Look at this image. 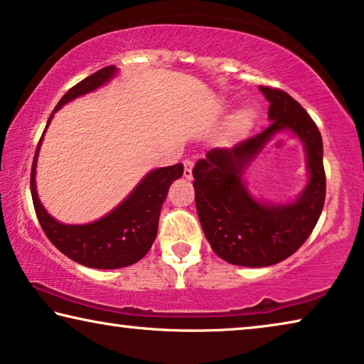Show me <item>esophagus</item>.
Instances as JSON below:
<instances>
[{
	"mask_svg": "<svg viewBox=\"0 0 364 364\" xmlns=\"http://www.w3.org/2000/svg\"><path fill=\"white\" fill-rule=\"evenodd\" d=\"M184 171H183V176L184 178H188V180H191L193 178V166H194V164L191 160H184Z\"/></svg>",
	"mask_w": 364,
	"mask_h": 364,
	"instance_id": "esophagus-1",
	"label": "esophagus"
}]
</instances>
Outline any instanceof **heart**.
Wrapping results in <instances>:
<instances>
[{
	"label": "heart",
	"instance_id": "1",
	"mask_svg": "<svg viewBox=\"0 0 364 364\" xmlns=\"http://www.w3.org/2000/svg\"><path fill=\"white\" fill-rule=\"evenodd\" d=\"M252 124H253V112L250 109H247V107H243V109L237 111L234 114L230 127L235 134H242V132H247V130L252 127Z\"/></svg>",
	"mask_w": 364,
	"mask_h": 364
}]
</instances>
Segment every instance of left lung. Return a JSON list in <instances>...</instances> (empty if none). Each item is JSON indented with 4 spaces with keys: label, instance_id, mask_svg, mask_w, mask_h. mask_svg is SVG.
I'll list each match as a JSON object with an SVG mask.
<instances>
[{
    "label": "left lung",
    "instance_id": "8db88e82",
    "mask_svg": "<svg viewBox=\"0 0 364 364\" xmlns=\"http://www.w3.org/2000/svg\"><path fill=\"white\" fill-rule=\"evenodd\" d=\"M269 102V127L234 149H213L193 168L194 199L204 235L217 257L238 267L263 268L283 262L312 234L325 200L322 135L296 100L259 86ZM291 132L306 151L308 183L287 203L257 200L245 171L276 134Z\"/></svg>",
    "mask_w": 364,
    "mask_h": 364
}]
</instances>
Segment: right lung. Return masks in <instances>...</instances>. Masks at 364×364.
I'll return each instance as SVG.
<instances>
[{"mask_svg":"<svg viewBox=\"0 0 364 364\" xmlns=\"http://www.w3.org/2000/svg\"><path fill=\"white\" fill-rule=\"evenodd\" d=\"M117 72L119 68L111 65V67L97 70L96 73L90 75L88 78L81 80L78 85L70 88L48 117L46 130L53 114L62 106L73 101L75 97L88 95L91 91L101 88L102 85L109 83ZM43 134L37 144L34 161H32L31 194L37 219H39L42 230L46 232L48 240L70 259L88 268L116 269L130 267L142 259L150 250L151 243L155 242L161 205H164L171 183L181 178L183 165L176 164L149 171L130 191L129 196L101 219L81 225L62 224L47 213L36 188V168Z\"/></svg>","mask_w":364,"mask_h":364,"instance_id":"right-lung-1","label":"right lung"}]
</instances>
